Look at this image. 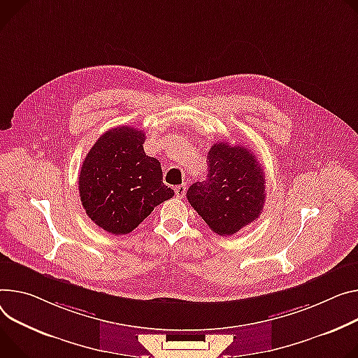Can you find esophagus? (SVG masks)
Returning a JSON list of instances; mask_svg holds the SVG:
<instances>
[{"label":"esophagus","instance_id":"obj_1","mask_svg":"<svg viewBox=\"0 0 358 358\" xmlns=\"http://www.w3.org/2000/svg\"><path fill=\"white\" fill-rule=\"evenodd\" d=\"M185 191H187V184H181V185L176 187V196L178 199H182L185 196Z\"/></svg>","mask_w":358,"mask_h":358}]
</instances>
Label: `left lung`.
<instances>
[{
    "label": "left lung",
    "instance_id": "1",
    "mask_svg": "<svg viewBox=\"0 0 358 358\" xmlns=\"http://www.w3.org/2000/svg\"><path fill=\"white\" fill-rule=\"evenodd\" d=\"M207 161V180L194 182L187 200L214 233L233 236L263 213V166L252 151L229 143H215Z\"/></svg>",
    "mask_w": 358,
    "mask_h": 358
}]
</instances>
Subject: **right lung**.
<instances>
[{
	"label": "right lung",
	"instance_id": "add662e5",
	"mask_svg": "<svg viewBox=\"0 0 358 358\" xmlns=\"http://www.w3.org/2000/svg\"><path fill=\"white\" fill-rule=\"evenodd\" d=\"M141 129H108L88 151L78 177L87 215L107 233H131L154 207L174 197L162 182L159 161L144 152Z\"/></svg>",
	"mask_w": 358,
	"mask_h": 358
}]
</instances>
